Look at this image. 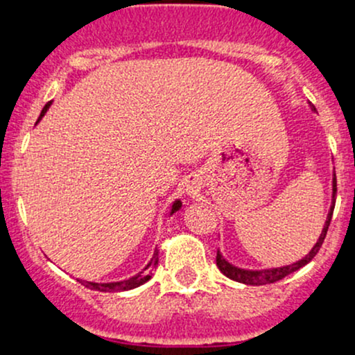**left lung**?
Returning a JSON list of instances; mask_svg holds the SVG:
<instances>
[{"mask_svg":"<svg viewBox=\"0 0 355 355\" xmlns=\"http://www.w3.org/2000/svg\"><path fill=\"white\" fill-rule=\"evenodd\" d=\"M313 107V106H311ZM332 200H336V196H337V178L336 175H334V180H332ZM334 207H336V204H332V207L329 210V216H327V220H325V225H323V231L320 237H318L317 244H315L313 248H311V251L309 254L305 256L303 259H300L298 263H293L290 264V266H283V268H271V270H259V271H251V270H241V268L237 266H232L231 263H227L224 258H222V254L219 251H217V256H216V263H217V268L224 272L227 278L234 279V282H239V283H244V285H254V286H259V285H268V283H275V282H279V279H283L285 276L290 275V272L300 270V268H303L305 264H309L311 259L315 258V254L318 252V249L322 248L323 244V239H325L327 236V231H329V225H330V220H332V214H334Z\"/></svg>","mask_w":355,"mask_h":355,"instance_id":"8db88e82","label":"left lung"}]
</instances>
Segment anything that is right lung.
I'll use <instances>...</instances> for the list:
<instances>
[{"instance_id":"add662e5","label":"right lung","mask_w":355,"mask_h":355,"mask_svg":"<svg viewBox=\"0 0 355 355\" xmlns=\"http://www.w3.org/2000/svg\"><path fill=\"white\" fill-rule=\"evenodd\" d=\"M50 104H52V101H50V103H46L45 106H44V109H42L40 118L45 114L46 109L50 107ZM40 118H38V121H40ZM180 207H182V202L180 200H175L173 205H171V212L170 214L177 212V210L180 209ZM157 264H158V252H155L153 258H151L150 263H148V266L145 268V271L138 272V275L133 276V278L124 279V282H114V283H91V282H80V283H83L84 286L91 288V290H97V291H126V290H133V288L143 285V283H146L148 279L151 278L150 270H151V268L157 266ZM146 269L148 270V272L146 271Z\"/></svg>"}]
</instances>
